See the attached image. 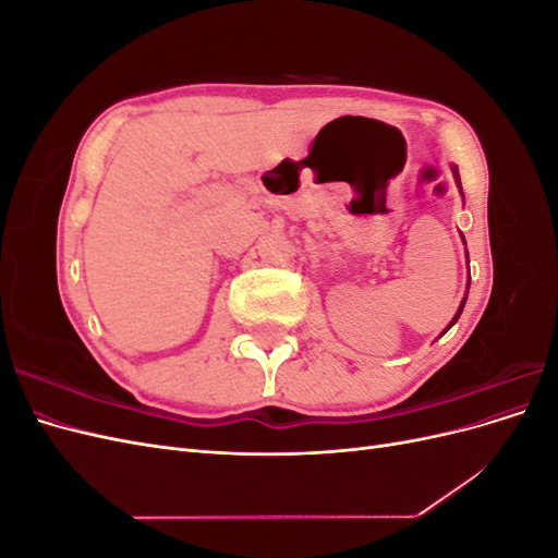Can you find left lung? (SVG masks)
<instances>
[{
  "label": "left lung",
  "instance_id": "obj_1",
  "mask_svg": "<svg viewBox=\"0 0 558 558\" xmlns=\"http://www.w3.org/2000/svg\"><path fill=\"white\" fill-rule=\"evenodd\" d=\"M453 174H456V181H459V185H461V179H459V172H456L453 170ZM463 305H465V300L461 302V307H459V312H456V316H453V320H451V324L449 326H453L456 324V320H459V316H461V312H463Z\"/></svg>",
  "mask_w": 558,
  "mask_h": 558
}]
</instances>
